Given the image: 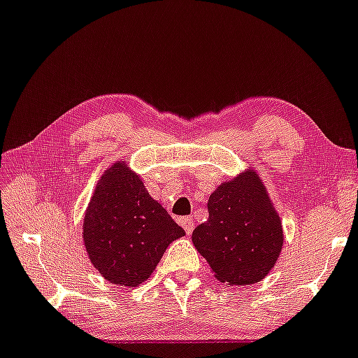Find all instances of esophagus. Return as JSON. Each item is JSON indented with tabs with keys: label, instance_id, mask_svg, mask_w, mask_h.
<instances>
[{
	"label": "esophagus",
	"instance_id": "34e87169",
	"mask_svg": "<svg viewBox=\"0 0 358 358\" xmlns=\"http://www.w3.org/2000/svg\"><path fill=\"white\" fill-rule=\"evenodd\" d=\"M180 224H182V228L185 229V233L187 234H192V231L194 229V223L192 218H182L180 220Z\"/></svg>",
	"mask_w": 358,
	"mask_h": 358
}]
</instances>
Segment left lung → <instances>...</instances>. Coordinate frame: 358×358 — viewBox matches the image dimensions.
Returning <instances> with one entry per match:
<instances>
[{
	"label": "left lung",
	"mask_w": 358,
	"mask_h": 358,
	"mask_svg": "<svg viewBox=\"0 0 358 358\" xmlns=\"http://www.w3.org/2000/svg\"><path fill=\"white\" fill-rule=\"evenodd\" d=\"M206 223L192 241L215 278L228 286H251L274 268L282 251V223L261 175L248 166L210 194Z\"/></svg>",
	"instance_id": "1"
}]
</instances>
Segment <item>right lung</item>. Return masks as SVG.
Here are the masks:
<instances>
[{"mask_svg": "<svg viewBox=\"0 0 358 358\" xmlns=\"http://www.w3.org/2000/svg\"><path fill=\"white\" fill-rule=\"evenodd\" d=\"M182 236L183 229L153 200L127 162H115L103 171L83 224L85 251L103 279L117 286H140L166 248Z\"/></svg>", "mask_w": 358, "mask_h": 358, "instance_id": "right-lung-1", "label": "right lung"}]
</instances>
